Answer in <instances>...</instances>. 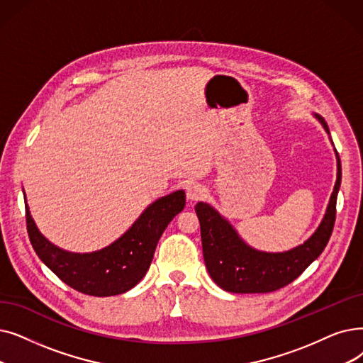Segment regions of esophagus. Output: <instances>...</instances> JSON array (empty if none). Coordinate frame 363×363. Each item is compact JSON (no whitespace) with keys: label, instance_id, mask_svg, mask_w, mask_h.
Instances as JSON below:
<instances>
[{"label":"esophagus","instance_id":"1","mask_svg":"<svg viewBox=\"0 0 363 363\" xmlns=\"http://www.w3.org/2000/svg\"><path fill=\"white\" fill-rule=\"evenodd\" d=\"M206 194H208V190L201 184H193V185L186 188V199L191 200V201L200 200Z\"/></svg>","mask_w":363,"mask_h":363}]
</instances>
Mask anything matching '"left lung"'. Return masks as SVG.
Masks as SVG:
<instances>
[{
	"label": "left lung",
	"mask_w": 363,
	"mask_h": 363,
	"mask_svg": "<svg viewBox=\"0 0 363 363\" xmlns=\"http://www.w3.org/2000/svg\"><path fill=\"white\" fill-rule=\"evenodd\" d=\"M328 135V124L314 114ZM337 155V181L325 216L310 239L286 252H262L250 247L238 231L211 204L199 201L196 213L200 220L203 258L219 288L233 294H265L289 285L316 259L329 242L335 224L337 196L341 185V162Z\"/></svg>",
	"instance_id": "left-lung-1"
}]
</instances>
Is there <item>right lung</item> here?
<instances>
[{
  "label": "right lung",
  "mask_w": 363,
  "mask_h": 363,
  "mask_svg": "<svg viewBox=\"0 0 363 363\" xmlns=\"http://www.w3.org/2000/svg\"><path fill=\"white\" fill-rule=\"evenodd\" d=\"M184 206V190L155 200L120 239L90 254L68 252L47 240L30 216L28 203L26 228L35 254L62 281L86 295L113 296L128 292L143 280L163 231Z\"/></svg>",
  "instance_id": "add662e5"
}]
</instances>
